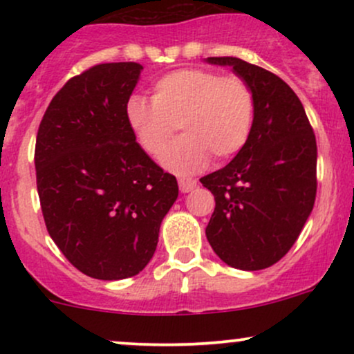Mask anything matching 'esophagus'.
Segmentation results:
<instances>
[{
  "instance_id": "1",
  "label": "esophagus",
  "mask_w": 354,
  "mask_h": 354,
  "mask_svg": "<svg viewBox=\"0 0 354 354\" xmlns=\"http://www.w3.org/2000/svg\"><path fill=\"white\" fill-rule=\"evenodd\" d=\"M178 185H180L181 193H189V191L196 188L198 183L194 178H180V180H178Z\"/></svg>"
}]
</instances>
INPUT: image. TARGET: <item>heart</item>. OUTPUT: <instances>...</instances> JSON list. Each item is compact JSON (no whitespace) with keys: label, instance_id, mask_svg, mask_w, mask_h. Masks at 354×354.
Returning a JSON list of instances; mask_svg holds the SVG:
<instances>
[{"label":"heart","instance_id":"b5f03b06","mask_svg":"<svg viewBox=\"0 0 354 354\" xmlns=\"http://www.w3.org/2000/svg\"><path fill=\"white\" fill-rule=\"evenodd\" d=\"M126 123L141 149L158 158L178 126L185 136L163 154L169 171L189 174L205 168L211 156L225 161L245 148L254 121V98L239 76H221L203 68H185L154 81L151 101L131 96Z\"/></svg>","mask_w":354,"mask_h":354}]
</instances>
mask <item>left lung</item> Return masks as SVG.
Returning <instances> with one entry per match:
<instances>
[{"mask_svg":"<svg viewBox=\"0 0 354 354\" xmlns=\"http://www.w3.org/2000/svg\"><path fill=\"white\" fill-rule=\"evenodd\" d=\"M205 61L233 68L254 98L245 148L200 180L216 201L206 238L228 266L265 270L290 251L315 206V133L301 101L273 73L233 56Z\"/></svg>","mask_w":354,"mask_h":354,"instance_id":"left-lung-1","label":"left lung"}]
</instances>
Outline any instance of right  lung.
<instances>
[{"label": "right lung", "mask_w": 354, "mask_h": 354, "mask_svg": "<svg viewBox=\"0 0 354 354\" xmlns=\"http://www.w3.org/2000/svg\"><path fill=\"white\" fill-rule=\"evenodd\" d=\"M143 66L104 63L56 93L36 136V185L48 233L81 273L131 278L156 251L178 183L136 143L124 108Z\"/></svg>", "instance_id": "1"}]
</instances>
